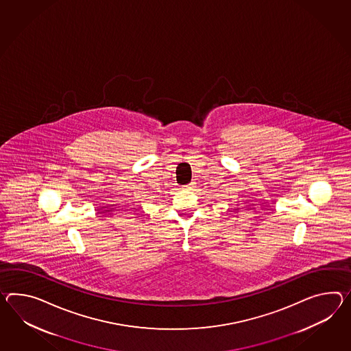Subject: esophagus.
<instances>
[{"label":"esophagus","mask_w":351,"mask_h":351,"mask_svg":"<svg viewBox=\"0 0 351 351\" xmlns=\"http://www.w3.org/2000/svg\"><path fill=\"white\" fill-rule=\"evenodd\" d=\"M193 185H194V184H189V185H186L185 188L188 189V190H190V189H193Z\"/></svg>","instance_id":"34e87169"}]
</instances>
